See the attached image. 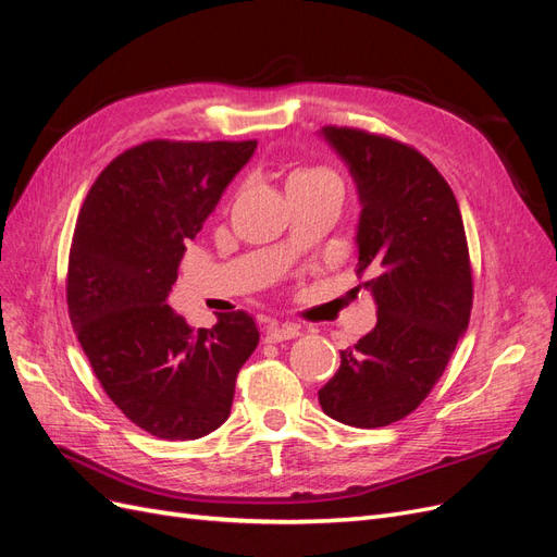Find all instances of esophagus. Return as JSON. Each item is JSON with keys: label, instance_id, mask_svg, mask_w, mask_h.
I'll return each instance as SVG.
<instances>
[{"label": "esophagus", "instance_id": "34e87169", "mask_svg": "<svg viewBox=\"0 0 557 557\" xmlns=\"http://www.w3.org/2000/svg\"><path fill=\"white\" fill-rule=\"evenodd\" d=\"M295 336H299V327H297V325H278V323H272V325L267 327V342H269V344L288 342V339H295Z\"/></svg>", "mask_w": 557, "mask_h": 557}]
</instances>
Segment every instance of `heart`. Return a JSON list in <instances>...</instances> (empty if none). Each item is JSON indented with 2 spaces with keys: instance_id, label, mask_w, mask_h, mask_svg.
<instances>
[{
  "instance_id": "1",
  "label": "heart",
  "mask_w": 557,
  "mask_h": 557,
  "mask_svg": "<svg viewBox=\"0 0 557 557\" xmlns=\"http://www.w3.org/2000/svg\"><path fill=\"white\" fill-rule=\"evenodd\" d=\"M320 181H336V176L325 170V166H305V170H297L288 178V190L299 188V185H313Z\"/></svg>"
}]
</instances>
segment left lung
Instances as JSON below:
<instances>
[{
	"instance_id": "left-lung-1",
	"label": "left lung",
	"mask_w": 557,
	"mask_h": 557,
	"mask_svg": "<svg viewBox=\"0 0 557 557\" xmlns=\"http://www.w3.org/2000/svg\"><path fill=\"white\" fill-rule=\"evenodd\" d=\"M360 195L358 276L376 327L342 350L320 387L323 411L350 428H385L420 407L469 325L474 283L458 199L413 146L352 127H323Z\"/></svg>"
}]
</instances>
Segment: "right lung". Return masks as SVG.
Returning a JSON list of instances; mask_svg holds the SVG:
<instances>
[{"label": "right lung", "instance_id": "right-lung-1", "mask_svg": "<svg viewBox=\"0 0 557 557\" xmlns=\"http://www.w3.org/2000/svg\"><path fill=\"white\" fill-rule=\"evenodd\" d=\"M258 141H166L111 160L83 201L66 272L72 325L104 393L158 440L221 428L260 342L246 311L190 327L166 305L185 242L205 225Z\"/></svg>", "mask_w": 557, "mask_h": 557}]
</instances>
